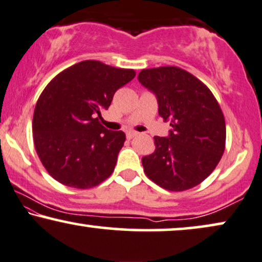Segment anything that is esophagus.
Segmentation results:
<instances>
[{"mask_svg":"<svg viewBox=\"0 0 262 262\" xmlns=\"http://www.w3.org/2000/svg\"><path fill=\"white\" fill-rule=\"evenodd\" d=\"M125 135H127V139H128V140H130V139H133V138L137 137L138 133H137V132H132V130H129V132H127V134H125Z\"/></svg>","mask_w":262,"mask_h":262,"instance_id":"1","label":"esophagus"}]
</instances>
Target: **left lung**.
I'll return each mask as SVG.
<instances>
[{"label": "left lung", "mask_w": 262, "mask_h": 262, "mask_svg": "<svg viewBox=\"0 0 262 262\" xmlns=\"http://www.w3.org/2000/svg\"><path fill=\"white\" fill-rule=\"evenodd\" d=\"M138 80L156 96L159 116L172 127L167 137H155V152L142 157L146 176L171 191L198 186L224 153L226 128L218 102L206 85L179 67L142 69Z\"/></svg>", "instance_id": "left-lung-1"}]
</instances>
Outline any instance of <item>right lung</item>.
Segmentation results:
<instances>
[{"label": "right lung", "instance_id": "obj_1", "mask_svg": "<svg viewBox=\"0 0 262 262\" xmlns=\"http://www.w3.org/2000/svg\"><path fill=\"white\" fill-rule=\"evenodd\" d=\"M134 76L133 69L87 60L48 83L36 104L32 132L37 155L52 179L87 189L113 173L125 135L107 130L99 120L115 92Z\"/></svg>", "mask_w": 262, "mask_h": 262}]
</instances>
